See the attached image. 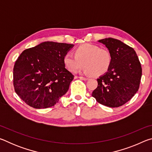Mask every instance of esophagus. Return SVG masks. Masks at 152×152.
Here are the masks:
<instances>
[{
  "instance_id": "esophagus-1",
  "label": "esophagus",
  "mask_w": 152,
  "mask_h": 152,
  "mask_svg": "<svg viewBox=\"0 0 152 152\" xmlns=\"http://www.w3.org/2000/svg\"><path fill=\"white\" fill-rule=\"evenodd\" d=\"M77 78H78L81 80H87L88 78H86V77H82V76H80V77H77Z\"/></svg>"
}]
</instances>
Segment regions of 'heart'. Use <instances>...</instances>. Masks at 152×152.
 <instances>
[{
	"mask_svg": "<svg viewBox=\"0 0 152 152\" xmlns=\"http://www.w3.org/2000/svg\"><path fill=\"white\" fill-rule=\"evenodd\" d=\"M63 61L67 70L72 72H76L84 65V74L99 77L104 75L109 70L112 56L106 49L84 43L74 50V55L67 53L64 56Z\"/></svg>",
	"mask_w": 152,
	"mask_h": 152,
	"instance_id": "b5f03b06",
	"label": "heart"
}]
</instances>
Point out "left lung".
Wrapping results in <instances>:
<instances>
[{"label":"left lung","mask_w":152,"mask_h":152,"mask_svg":"<svg viewBox=\"0 0 152 152\" xmlns=\"http://www.w3.org/2000/svg\"><path fill=\"white\" fill-rule=\"evenodd\" d=\"M99 42L108 48L112 63L108 72L97 79L98 86L92 96L104 106L119 107L138 91L142 74L140 61L135 50L120 40L109 37Z\"/></svg>","instance_id":"1"}]
</instances>
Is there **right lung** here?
<instances>
[{
    "mask_svg": "<svg viewBox=\"0 0 152 152\" xmlns=\"http://www.w3.org/2000/svg\"><path fill=\"white\" fill-rule=\"evenodd\" d=\"M73 44L45 42L27 49L15 61V92L29 106L45 109L58 102L68 91L74 75L63 59Z\"/></svg>",
    "mask_w": 152,
    "mask_h": 152,
    "instance_id": "add662e5",
    "label": "right lung"
}]
</instances>
